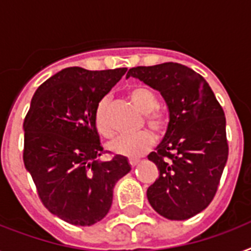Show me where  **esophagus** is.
I'll use <instances>...</instances> for the list:
<instances>
[{
	"mask_svg": "<svg viewBox=\"0 0 251 251\" xmlns=\"http://www.w3.org/2000/svg\"><path fill=\"white\" fill-rule=\"evenodd\" d=\"M129 163L131 167H135V165L139 164V159H134V157H131V159H129Z\"/></svg>",
	"mask_w": 251,
	"mask_h": 251,
	"instance_id": "esophagus-1",
	"label": "esophagus"
}]
</instances>
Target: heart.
Masks as SVG:
<instances>
[{"label":"heart","mask_w":251,"mask_h":251,"mask_svg":"<svg viewBox=\"0 0 251 251\" xmlns=\"http://www.w3.org/2000/svg\"><path fill=\"white\" fill-rule=\"evenodd\" d=\"M129 98L133 104L145 113V122L147 127L155 135H160L167 130L168 120L167 114L161 110H157L159 101L156 95L145 86H134L129 90ZM108 98L100 99L96 104L94 112V124L100 135L110 138L113 135V127L110 125L108 117ZM153 143V138L149 131H141L134 135H122L114 138L113 141L108 143V150L110 152L126 157H138L147 152Z\"/></svg>","instance_id":"obj_1"}]
</instances>
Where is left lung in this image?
<instances>
[{"mask_svg": "<svg viewBox=\"0 0 251 251\" xmlns=\"http://www.w3.org/2000/svg\"><path fill=\"white\" fill-rule=\"evenodd\" d=\"M129 76L159 91L169 109L164 139L149 155L159 169L150 204L169 220L193 218L214 199L226 164L224 110L206 79L185 65L137 66Z\"/></svg>", "mask_w": 251, "mask_h": 251, "instance_id": "8db88e82", "label": "left lung"}]
</instances>
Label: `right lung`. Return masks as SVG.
I'll return each mask as SVG.
<instances>
[{
  "instance_id": "1",
  "label": "right lung",
  "mask_w": 251,
  "mask_h": 251,
  "mask_svg": "<svg viewBox=\"0 0 251 251\" xmlns=\"http://www.w3.org/2000/svg\"><path fill=\"white\" fill-rule=\"evenodd\" d=\"M126 68H66L36 90L23 122V161L41 202L73 226H92L109 211L113 187L131 171L125 156L104 153L94 112Z\"/></svg>"
}]
</instances>
